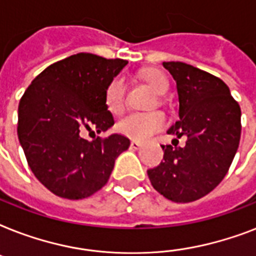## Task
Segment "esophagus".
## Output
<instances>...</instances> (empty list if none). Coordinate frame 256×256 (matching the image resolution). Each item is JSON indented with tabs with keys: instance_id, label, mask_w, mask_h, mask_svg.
Listing matches in <instances>:
<instances>
[{
	"instance_id": "obj_1",
	"label": "esophagus",
	"mask_w": 256,
	"mask_h": 256,
	"mask_svg": "<svg viewBox=\"0 0 256 256\" xmlns=\"http://www.w3.org/2000/svg\"><path fill=\"white\" fill-rule=\"evenodd\" d=\"M130 148L138 150V148H142V144H140V142H138V140H132V144H130Z\"/></svg>"
}]
</instances>
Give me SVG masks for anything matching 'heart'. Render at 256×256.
Returning <instances> with one entry per match:
<instances>
[{
    "label": "heart",
    "instance_id": "obj_1",
    "mask_svg": "<svg viewBox=\"0 0 256 256\" xmlns=\"http://www.w3.org/2000/svg\"><path fill=\"white\" fill-rule=\"evenodd\" d=\"M142 78L158 96H162L168 92V78L158 70H146L142 73ZM124 92H126V84L122 76H116L108 82V88L104 90V104L108 112L112 114H120L124 110ZM164 124L166 120L164 114H160V112H130L118 120L116 128L120 134L128 138L146 140L160 132L164 128Z\"/></svg>",
    "mask_w": 256,
    "mask_h": 256
}]
</instances>
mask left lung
<instances>
[{
  "label": "left lung",
  "mask_w": 256,
  "mask_h": 256,
  "mask_svg": "<svg viewBox=\"0 0 256 256\" xmlns=\"http://www.w3.org/2000/svg\"><path fill=\"white\" fill-rule=\"evenodd\" d=\"M164 68L176 82L179 100V120L168 132L187 140L184 148L162 146L164 160L148 175L164 198L192 202L214 190L230 168L240 140V108L212 74L183 62Z\"/></svg>",
  "instance_id": "8db88e82"
}]
</instances>
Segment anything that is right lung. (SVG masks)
<instances>
[{
  "label": "right lung",
  "mask_w": 256,
  "mask_h": 256,
  "mask_svg": "<svg viewBox=\"0 0 256 256\" xmlns=\"http://www.w3.org/2000/svg\"><path fill=\"white\" fill-rule=\"evenodd\" d=\"M126 65L118 58L76 54L46 68L22 96L18 140L36 178L53 194L66 199L92 195L130 146L116 132L92 142L82 138L86 130L100 134L114 124L104 90Z\"/></svg>",
  "instance_id": "obj_1"
}]
</instances>
